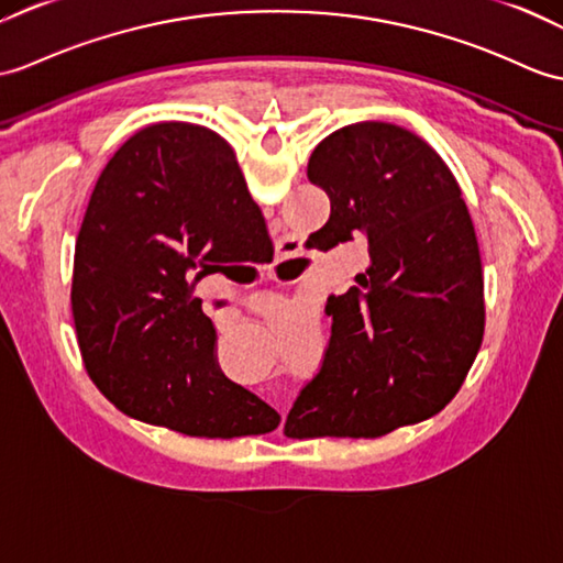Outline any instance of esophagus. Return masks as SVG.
<instances>
[{
	"instance_id": "1",
	"label": "esophagus",
	"mask_w": 563,
	"mask_h": 563,
	"mask_svg": "<svg viewBox=\"0 0 563 563\" xmlns=\"http://www.w3.org/2000/svg\"><path fill=\"white\" fill-rule=\"evenodd\" d=\"M280 254H283V258H280V261H276V266L268 268V276H273V278H276V273H278L280 264H285V261H290V256H295V254H297V250H292V244L280 242Z\"/></svg>"
}]
</instances>
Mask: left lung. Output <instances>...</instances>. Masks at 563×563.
<instances>
[{"mask_svg": "<svg viewBox=\"0 0 563 563\" xmlns=\"http://www.w3.org/2000/svg\"><path fill=\"white\" fill-rule=\"evenodd\" d=\"M307 177L331 199L309 241L325 252L364 240L369 266L325 302L329 345L285 437L374 439L422 422L459 394L485 333L479 246L459 181L427 141L388 122L325 136Z\"/></svg>", "mask_w": 563, "mask_h": 563, "instance_id": "1", "label": "left lung"}]
</instances>
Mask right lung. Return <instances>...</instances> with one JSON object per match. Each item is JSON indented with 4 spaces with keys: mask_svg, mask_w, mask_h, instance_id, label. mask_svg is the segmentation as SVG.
I'll return each mask as SVG.
<instances>
[{
    "mask_svg": "<svg viewBox=\"0 0 563 563\" xmlns=\"http://www.w3.org/2000/svg\"><path fill=\"white\" fill-rule=\"evenodd\" d=\"M273 256L225 139L141 129L100 173L76 238L71 311L88 376L117 408L187 437L266 434L280 415L220 372L194 287Z\"/></svg>",
    "mask_w": 563,
    "mask_h": 563,
    "instance_id": "right-lung-1",
    "label": "right lung"
}]
</instances>
